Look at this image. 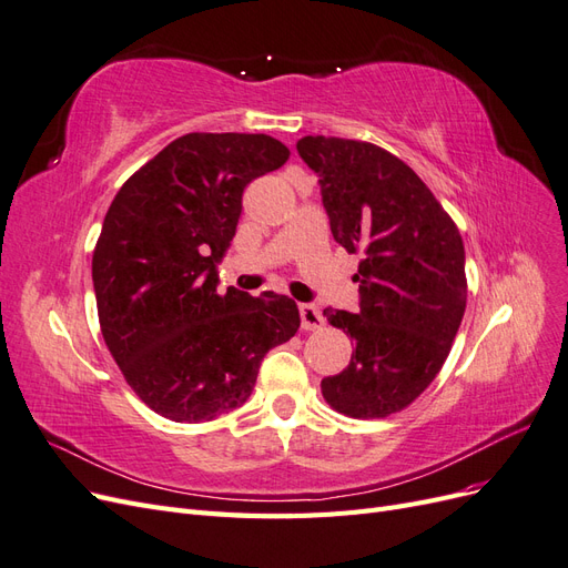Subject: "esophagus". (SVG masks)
I'll return each instance as SVG.
<instances>
[{"label": "esophagus", "instance_id": "34e87169", "mask_svg": "<svg viewBox=\"0 0 568 568\" xmlns=\"http://www.w3.org/2000/svg\"><path fill=\"white\" fill-rule=\"evenodd\" d=\"M301 313V326L305 332H315V329H322L324 326V315L317 305H311V303H303L298 307Z\"/></svg>", "mask_w": 568, "mask_h": 568}]
</instances>
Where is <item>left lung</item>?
Segmentation results:
<instances>
[{
  "label": "left lung",
  "mask_w": 568,
  "mask_h": 568,
  "mask_svg": "<svg viewBox=\"0 0 568 568\" xmlns=\"http://www.w3.org/2000/svg\"><path fill=\"white\" fill-rule=\"evenodd\" d=\"M296 149L320 178L334 239L363 253L353 277L359 311H324L355 351L346 369L322 379V395L341 415L382 419L415 403L450 355L467 307L462 236L390 151L322 134Z\"/></svg>",
  "instance_id": "left-lung-1"
}]
</instances>
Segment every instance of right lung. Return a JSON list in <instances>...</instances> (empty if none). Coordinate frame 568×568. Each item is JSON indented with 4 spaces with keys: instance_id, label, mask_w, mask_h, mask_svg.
Listing matches in <instances>:
<instances>
[{
    "instance_id": "1",
    "label": "right lung",
    "mask_w": 568,
    "mask_h": 568,
    "mask_svg": "<svg viewBox=\"0 0 568 568\" xmlns=\"http://www.w3.org/2000/svg\"><path fill=\"white\" fill-rule=\"evenodd\" d=\"M288 161L270 134L189 132L120 186L92 255L101 334L130 388L173 422L242 407L296 303L217 291L248 182Z\"/></svg>"
}]
</instances>
